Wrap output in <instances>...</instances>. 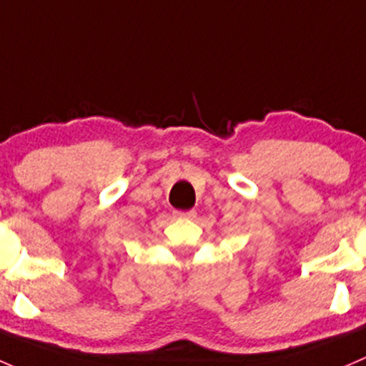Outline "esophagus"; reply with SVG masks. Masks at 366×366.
Instances as JSON below:
<instances>
[{"label": "esophagus", "instance_id": "1", "mask_svg": "<svg viewBox=\"0 0 366 366\" xmlns=\"http://www.w3.org/2000/svg\"><path fill=\"white\" fill-rule=\"evenodd\" d=\"M172 214H174V218H188V220H192V218L197 217L195 209H188V211L174 209V211H172Z\"/></svg>", "mask_w": 366, "mask_h": 366}]
</instances>
